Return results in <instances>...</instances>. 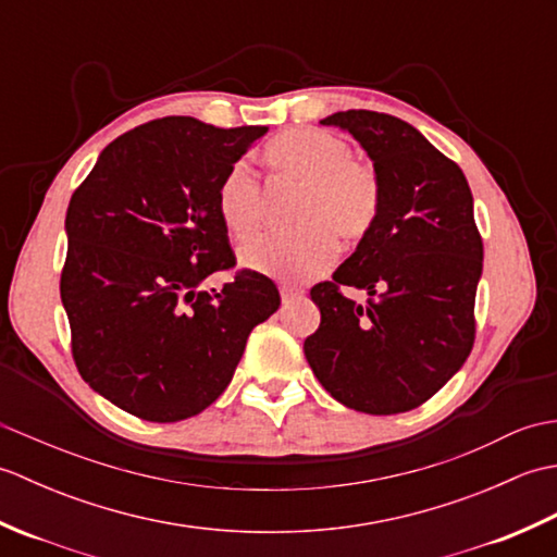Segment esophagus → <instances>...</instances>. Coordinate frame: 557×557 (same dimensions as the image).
Instances as JSON below:
<instances>
[{
  "instance_id": "esophagus-1",
  "label": "esophagus",
  "mask_w": 557,
  "mask_h": 557,
  "mask_svg": "<svg viewBox=\"0 0 557 557\" xmlns=\"http://www.w3.org/2000/svg\"><path fill=\"white\" fill-rule=\"evenodd\" d=\"M280 294H282V304L285 306H289V304H294V301H299V299H304V289H299V287H292V285H285L280 289Z\"/></svg>"
}]
</instances>
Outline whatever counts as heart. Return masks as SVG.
I'll list each match as a JSON object with an SVG mask.
<instances>
[{"mask_svg": "<svg viewBox=\"0 0 557 557\" xmlns=\"http://www.w3.org/2000/svg\"><path fill=\"white\" fill-rule=\"evenodd\" d=\"M277 182L301 186L289 232L263 234L242 248V263L280 280L321 275L337 256V239L361 242L381 212L383 184L375 168L351 156L345 138L321 128H292L263 150ZM218 215L236 242H246L265 220V188L246 164H234L218 188Z\"/></svg>", "mask_w": 557, "mask_h": 557, "instance_id": "obj_1", "label": "heart"}]
</instances>
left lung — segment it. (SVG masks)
<instances>
[{
	"label": "left lung",
	"instance_id": "1",
	"mask_svg": "<svg viewBox=\"0 0 557 557\" xmlns=\"http://www.w3.org/2000/svg\"><path fill=\"white\" fill-rule=\"evenodd\" d=\"M321 124L347 128L369 152L383 200L357 251L311 289L321 325L304 354L349 409L377 417L417 409L474 347L483 268L474 198L457 162L397 116L347 110ZM342 286L366 288L370 301L357 305Z\"/></svg>",
	"mask_w": 557,
	"mask_h": 557
}]
</instances>
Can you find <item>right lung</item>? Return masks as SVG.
Segmentation results:
<instances>
[{
	"mask_svg": "<svg viewBox=\"0 0 557 557\" xmlns=\"http://www.w3.org/2000/svg\"><path fill=\"white\" fill-rule=\"evenodd\" d=\"M268 126L218 128L164 116L114 138L66 210L59 280L76 369L144 421L172 423L215 401L251 330L280 309L275 282L236 270L218 188Z\"/></svg>",
	"mask_w": 557,
	"mask_h": 557,
	"instance_id": "add662e5",
	"label": "right lung"
}]
</instances>
